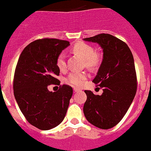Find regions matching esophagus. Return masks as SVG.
Returning <instances> with one entry per match:
<instances>
[{
	"label": "esophagus",
	"mask_w": 151,
	"mask_h": 151,
	"mask_svg": "<svg viewBox=\"0 0 151 151\" xmlns=\"http://www.w3.org/2000/svg\"><path fill=\"white\" fill-rule=\"evenodd\" d=\"M74 92H79V91H81V89H77V88H74Z\"/></svg>",
	"instance_id": "esophagus-1"
}]
</instances>
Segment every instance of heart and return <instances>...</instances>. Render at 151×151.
Instances as JSON below:
<instances>
[{
	"label": "heart",
	"mask_w": 151,
	"mask_h": 151,
	"mask_svg": "<svg viewBox=\"0 0 151 151\" xmlns=\"http://www.w3.org/2000/svg\"><path fill=\"white\" fill-rule=\"evenodd\" d=\"M73 51L78 54L84 59L86 66L89 68H96L99 65L101 62L100 55L95 52L93 47L83 42H79L76 43L72 48ZM56 65L59 70H63L66 68L65 55L63 52L59 54L56 59ZM87 78V74L85 73L74 72L69 74L66 79V82L70 85L77 87H81L85 83Z\"/></svg>",
	"instance_id": "obj_1"
}]
</instances>
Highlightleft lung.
I'll return each mask as SVG.
<instances>
[{
    "label": "left lung",
    "instance_id": "8db88e82",
    "mask_svg": "<svg viewBox=\"0 0 151 151\" xmlns=\"http://www.w3.org/2000/svg\"><path fill=\"white\" fill-rule=\"evenodd\" d=\"M99 43L103 59L92 82L103 88L101 96L85 90L83 113L88 121L102 129L116 126L129 108L137 91V77L131 50L125 42L109 34L84 38Z\"/></svg>",
    "mask_w": 151,
    "mask_h": 151
}]
</instances>
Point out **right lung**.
Returning a JSON list of instances; mask_svg holds the SVG:
<instances>
[{"label": "right lung", "mask_w": 151, "mask_h": 151, "mask_svg": "<svg viewBox=\"0 0 151 151\" xmlns=\"http://www.w3.org/2000/svg\"><path fill=\"white\" fill-rule=\"evenodd\" d=\"M69 45L67 40L39 39L29 43L19 58L13 79L15 99L28 123L39 129L54 128L67 113L71 86L63 85L52 92L48 86L60 84L56 59Z\"/></svg>", "instance_id": "right-lung-1"}]
</instances>
